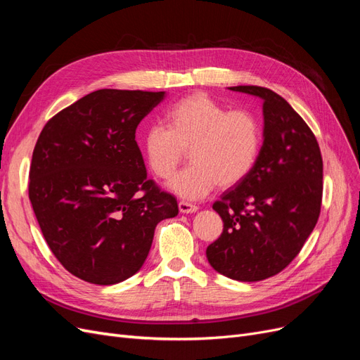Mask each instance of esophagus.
Masks as SVG:
<instances>
[{"label": "esophagus", "instance_id": "34e87169", "mask_svg": "<svg viewBox=\"0 0 360 360\" xmlns=\"http://www.w3.org/2000/svg\"><path fill=\"white\" fill-rule=\"evenodd\" d=\"M179 210L181 213H195L198 210V207L192 204V202H188V201H180L179 202Z\"/></svg>", "mask_w": 360, "mask_h": 360}]
</instances>
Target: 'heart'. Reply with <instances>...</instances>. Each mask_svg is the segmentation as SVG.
I'll list each match as a JSON object with an SVG mask.
<instances>
[{
	"label": "heart",
	"instance_id": "obj_1",
	"mask_svg": "<svg viewBox=\"0 0 360 360\" xmlns=\"http://www.w3.org/2000/svg\"><path fill=\"white\" fill-rule=\"evenodd\" d=\"M165 123L146 129L141 148L150 169L163 180L172 177L189 150L192 163L169 181L171 191L183 198H202L217 184L224 189L240 184L263 148V126L254 112L230 111L205 93L174 102Z\"/></svg>",
	"mask_w": 360,
	"mask_h": 360
}]
</instances>
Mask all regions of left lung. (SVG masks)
Returning <instances> with one entry per match:
<instances>
[{"instance_id":"1","label":"left lung","mask_w":360,"mask_h":360,"mask_svg":"<svg viewBox=\"0 0 360 360\" xmlns=\"http://www.w3.org/2000/svg\"><path fill=\"white\" fill-rule=\"evenodd\" d=\"M230 90L263 99L264 141L249 177L213 204L224 230L205 254L221 275L257 282L284 270L317 224L323 159L312 130L284 97L257 85Z\"/></svg>"}]
</instances>
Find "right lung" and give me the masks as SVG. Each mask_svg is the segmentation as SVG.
Here are the masks:
<instances>
[{
	"mask_svg": "<svg viewBox=\"0 0 360 360\" xmlns=\"http://www.w3.org/2000/svg\"><path fill=\"white\" fill-rule=\"evenodd\" d=\"M165 91L103 89L53 115L32 151L28 197L63 267L97 285L143 267L177 200L147 179L136 127Z\"/></svg>",
	"mask_w": 360,
	"mask_h": 360,
	"instance_id": "add662e5",
	"label": "right lung"
}]
</instances>
